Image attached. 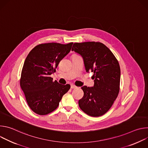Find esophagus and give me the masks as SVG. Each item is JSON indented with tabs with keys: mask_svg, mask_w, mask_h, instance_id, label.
Segmentation results:
<instances>
[{
	"mask_svg": "<svg viewBox=\"0 0 148 148\" xmlns=\"http://www.w3.org/2000/svg\"><path fill=\"white\" fill-rule=\"evenodd\" d=\"M77 88V87L75 85H74V84H71V88L74 89V88Z\"/></svg>",
	"mask_w": 148,
	"mask_h": 148,
	"instance_id": "esophagus-1",
	"label": "esophagus"
}]
</instances>
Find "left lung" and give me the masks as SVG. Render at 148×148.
I'll return each mask as SVG.
<instances>
[{"instance_id": "left-lung-1", "label": "left lung", "mask_w": 148, "mask_h": 148, "mask_svg": "<svg viewBox=\"0 0 148 148\" xmlns=\"http://www.w3.org/2000/svg\"><path fill=\"white\" fill-rule=\"evenodd\" d=\"M72 51L82 58L86 72H93L94 86L81 87L84 96L78 101L81 110L91 116L106 113L116 99L119 91L121 70L111 51L99 42L75 43Z\"/></svg>"}]
</instances>
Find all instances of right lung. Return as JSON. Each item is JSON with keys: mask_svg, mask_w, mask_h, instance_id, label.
I'll list each match as a JSON object with an SVG mask.
<instances>
[{"mask_svg": "<svg viewBox=\"0 0 148 148\" xmlns=\"http://www.w3.org/2000/svg\"><path fill=\"white\" fill-rule=\"evenodd\" d=\"M73 43L41 44L34 47L27 55L22 71L20 87L31 110L44 115L54 111L70 85L53 81L50 75L58 63L70 51Z\"/></svg>", "mask_w": 148, "mask_h": 148, "instance_id": "right-lung-1", "label": "right lung"}]
</instances>
